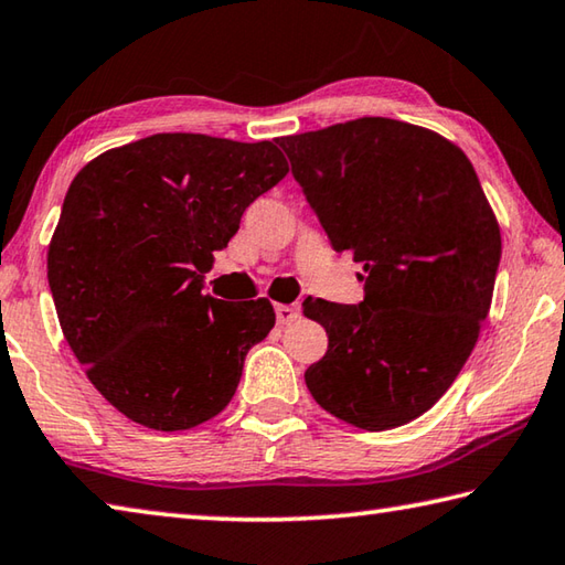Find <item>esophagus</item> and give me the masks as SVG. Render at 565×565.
I'll use <instances>...</instances> for the list:
<instances>
[{
    "instance_id": "obj_1",
    "label": "esophagus",
    "mask_w": 565,
    "mask_h": 565,
    "mask_svg": "<svg viewBox=\"0 0 565 565\" xmlns=\"http://www.w3.org/2000/svg\"><path fill=\"white\" fill-rule=\"evenodd\" d=\"M275 318L277 324H292L300 318V308L298 305H275Z\"/></svg>"
}]
</instances>
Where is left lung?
<instances>
[{"label":"left lung","mask_w":565,"mask_h":565,"mask_svg":"<svg viewBox=\"0 0 565 565\" xmlns=\"http://www.w3.org/2000/svg\"><path fill=\"white\" fill-rule=\"evenodd\" d=\"M364 300H305L328 352L305 372L324 412L367 431L422 417L457 380L491 308L501 231L461 148L367 116L277 138Z\"/></svg>","instance_id":"obj_1"}]
</instances>
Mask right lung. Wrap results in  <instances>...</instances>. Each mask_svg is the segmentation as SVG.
<instances>
[{"instance_id": "obj_1", "label": "right lung", "mask_w": 565, "mask_h": 565, "mask_svg": "<svg viewBox=\"0 0 565 565\" xmlns=\"http://www.w3.org/2000/svg\"><path fill=\"white\" fill-rule=\"evenodd\" d=\"M285 173L273 141L156 134L94 158L68 185L49 288L86 377L131 422L193 429L233 399L275 310L203 295L198 273Z\"/></svg>"}]
</instances>
